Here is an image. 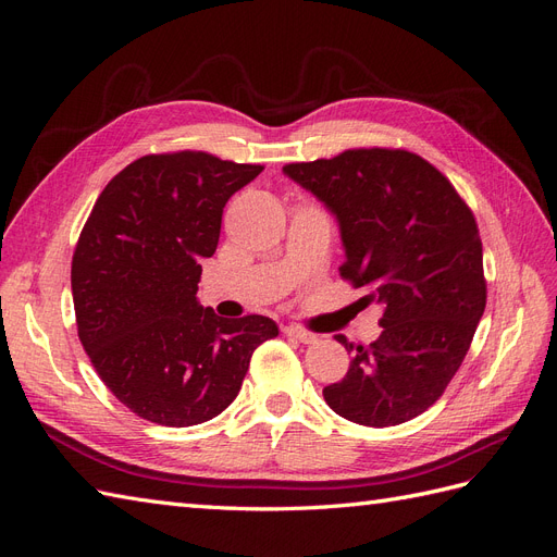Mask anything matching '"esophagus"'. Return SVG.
I'll return each instance as SVG.
<instances>
[{"label": "esophagus", "instance_id": "esophagus-1", "mask_svg": "<svg viewBox=\"0 0 557 557\" xmlns=\"http://www.w3.org/2000/svg\"><path fill=\"white\" fill-rule=\"evenodd\" d=\"M283 334L290 336V339L301 342V344H315V342H318V336H315L313 332L301 330V327H297V325H285V327H283Z\"/></svg>", "mask_w": 557, "mask_h": 557}]
</instances>
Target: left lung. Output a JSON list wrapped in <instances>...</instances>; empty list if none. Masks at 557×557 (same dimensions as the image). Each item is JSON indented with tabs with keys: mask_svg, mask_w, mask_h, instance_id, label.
<instances>
[{
	"mask_svg": "<svg viewBox=\"0 0 557 557\" xmlns=\"http://www.w3.org/2000/svg\"><path fill=\"white\" fill-rule=\"evenodd\" d=\"M283 174L334 215L342 276L383 309L376 342L336 336L352 358L323 397L352 423H407L444 395L485 309L474 215L448 178L409 150H346L285 164Z\"/></svg>",
	"mask_w": 557,
	"mask_h": 557,
	"instance_id": "8db88e82",
	"label": "left lung"
}]
</instances>
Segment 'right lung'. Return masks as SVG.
Masks as SVG:
<instances>
[{
  "instance_id": "add662e5",
  "label": "right lung",
  "mask_w": 557,
  "mask_h": 557,
  "mask_svg": "<svg viewBox=\"0 0 557 557\" xmlns=\"http://www.w3.org/2000/svg\"><path fill=\"white\" fill-rule=\"evenodd\" d=\"M262 172L209 153L146 156L109 181L72 262L78 339L109 391L150 423L188 428L239 395L267 315L221 318L197 305L201 260L227 199Z\"/></svg>"
}]
</instances>
